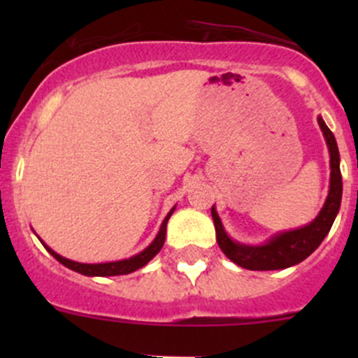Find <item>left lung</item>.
<instances>
[{"label":"left lung","instance_id":"left-lung-1","mask_svg":"<svg viewBox=\"0 0 358 358\" xmlns=\"http://www.w3.org/2000/svg\"><path fill=\"white\" fill-rule=\"evenodd\" d=\"M317 121H319L322 135L326 138L327 149H329L331 180L327 199L313 222H310L305 227H299V229L275 234L266 243L258 244V246H249V244L237 243V241H234L225 232L222 220H220L218 213H216V208L215 206L211 208V216L213 222H215L218 246L225 252L227 258L236 263V265L248 270L289 268V266L298 265L299 262L308 258L320 246V243L326 239L327 234H329L331 227H333L336 220V215L339 211V206H341L343 180L341 169H339L338 143H336L333 131L327 128V124L324 122V119L320 115L317 117Z\"/></svg>","mask_w":358,"mask_h":358}]
</instances>
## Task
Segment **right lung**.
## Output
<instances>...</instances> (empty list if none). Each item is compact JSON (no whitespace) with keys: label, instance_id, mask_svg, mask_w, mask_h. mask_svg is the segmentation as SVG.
Listing matches in <instances>:
<instances>
[{"label":"right lung","instance_id":"right-lung-1","mask_svg":"<svg viewBox=\"0 0 358 358\" xmlns=\"http://www.w3.org/2000/svg\"><path fill=\"white\" fill-rule=\"evenodd\" d=\"M176 206H173L171 209H169V213L166 215V218L162 220V225L161 229H159L156 239L152 241V243L149 244L143 251H140L138 255L131 256V258L128 259H119V262H107V263H79V262H72V259L69 258H64V256H60L59 252L53 251L52 248L46 246L45 243H43L41 239V244L46 248V251L50 252V255L53 256V258L57 259V262L62 263L64 266H67V268L74 270V272L78 273H83V275H88V277H112V275H124V273H131L135 272V270L142 268V266H145L147 263L150 262V259L154 258V256L157 255L159 251H161L162 244H164L166 241V225H168V220L171 218L173 211H175Z\"/></svg>","mask_w":358,"mask_h":358}]
</instances>
